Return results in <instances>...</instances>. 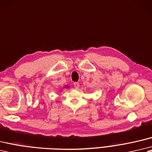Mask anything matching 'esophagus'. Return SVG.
I'll return each mask as SVG.
<instances>
[{"mask_svg": "<svg viewBox=\"0 0 152 152\" xmlns=\"http://www.w3.org/2000/svg\"><path fill=\"white\" fill-rule=\"evenodd\" d=\"M74 86H75V89H78L80 87V83L78 82H75L74 83Z\"/></svg>", "mask_w": 152, "mask_h": 152, "instance_id": "34e87169", "label": "esophagus"}]
</instances>
